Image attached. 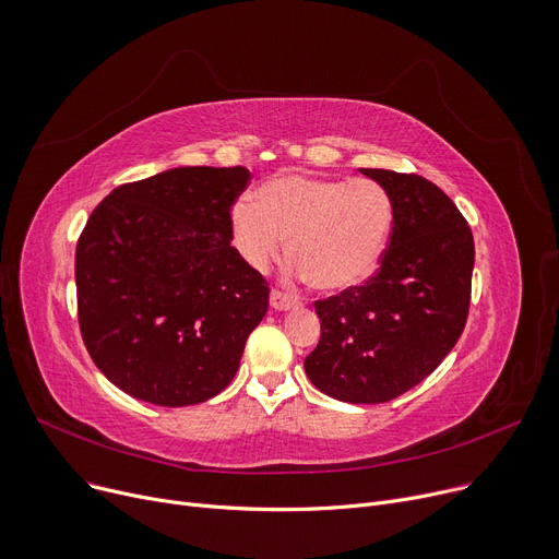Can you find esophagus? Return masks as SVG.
<instances>
[{
  "label": "esophagus",
  "mask_w": 559,
  "mask_h": 559,
  "mask_svg": "<svg viewBox=\"0 0 559 559\" xmlns=\"http://www.w3.org/2000/svg\"><path fill=\"white\" fill-rule=\"evenodd\" d=\"M270 304L274 310H289V308H297L301 301L293 295L283 293V289H272V297H270Z\"/></svg>",
  "instance_id": "1"
}]
</instances>
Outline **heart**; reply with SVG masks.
Here are the masks:
<instances>
[{"label":"heart","instance_id":"1","mask_svg":"<svg viewBox=\"0 0 559 559\" xmlns=\"http://www.w3.org/2000/svg\"><path fill=\"white\" fill-rule=\"evenodd\" d=\"M393 224L391 193L370 178L276 174L230 210L233 245L253 270L264 272L287 237L289 270L322 293H347L372 278Z\"/></svg>","mask_w":559,"mask_h":559}]
</instances>
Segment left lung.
<instances>
[{
	"label": "left lung",
	"mask_w": 559,
	"mask_h": 559,
	"mask_svg": "<svg viewBox=\"0 0 559 559\" xmlns=\"http://www.w3.org/2000/svg\"><path fill=\"white\" fill-rule=\"evenodd\" d=\"M395 205L377 274L314 301L322 335L304 368L314 388L352 404L395 400L429 377L466 326L475 264L464 214L416 174L360 168Z\"/></svg>",
	"instance_id": "8db88e82"
}]
</instances>
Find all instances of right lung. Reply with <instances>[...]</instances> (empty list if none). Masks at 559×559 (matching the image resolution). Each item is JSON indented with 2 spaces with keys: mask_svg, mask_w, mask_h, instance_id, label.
Returning a JSON list of instances; mask_svg holds the SVG:
<instances>
[{
  "mask_svg": "<svg viewBox=\"0 0 559 559\" xmlns=\"http://www.w3.org/2000/svg\"><path fill=\"white\" fill-rule=\"evenodd\" d=\"M245 166H180L116 187L78 239L84 345L128 395L201 404L233 381L270 283L230 247Z\"/></svg>",
  "mask_w": 559,
  "mask_h": 559,
  "instance_id": "add662e5",
  "label": "right lung"
}]
</instances>
